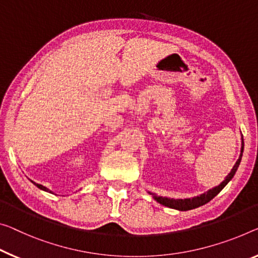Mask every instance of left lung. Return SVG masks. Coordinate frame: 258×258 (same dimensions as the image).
Returning a JSON list of instances; mask_svg holds the SVG:
<instances>
[{"label":"left lung","instance_id":"left-lung-1","mask_svg":"<svg viewBox=\"0 0 258 258\" xmlns=\"http://www.w3.org/2000/svg\"><path fill=\"white\" fill-rule=\"evenodd\" d=\"M243 145H244V143H243V140H242V146H241L240 157H239V159H237V161L235 162V165L233 166L231 173H229L228 175L226 176V179L223 182H221V183L218 185V187L213 188L211 190H209L208 192L203 194V195L194 197V198H185V200H174V198L161 197V196H157L156 194H151V192H150V194H151L154 200H156L158 203L165 205V207H168L170 209L180 210V211H188V210L196 209L198 207H202V205L207 204L208 202H210V201L212 200V198H215L218 195V194H219L221 190L224 189L225 185L227 184L228 182L232 180V177L234 176L236 169H237V167H239V165H240V162H241V158H242Z\"/></svg>","mask_w":258,"mask_h":258}]
</instances>
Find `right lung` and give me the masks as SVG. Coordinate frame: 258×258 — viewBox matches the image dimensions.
Masks as SVG:
<instances>
[{
  "label": "right lung",
  "mask_w": 258,
  "mask_h": 258,
  "mask_svg": "<svg viewBox=\"0 0 258 258\" xmlns=\"http://www.w3.org/2000/svg\"><path fill=\"white\" fill-rule=\"evenodd\" d=\"M32 183H33V184H35V185H37V187H38V188H39V189H41V190H45V191H47V192H51V191H50V190H49V189H47V188H46V187H43V185H42V184H39V183H35V182H33V181H32Z\"/></svg>",
  "instance_id": "obj_1"
}]
</instances>
